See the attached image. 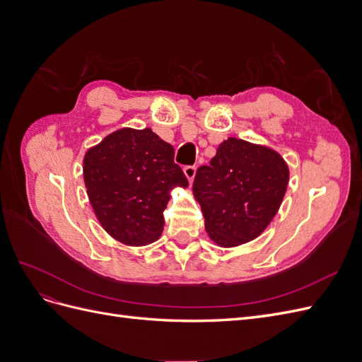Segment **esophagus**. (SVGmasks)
Wrapping results in <instances>:
<instances>
[{"label": "esophagus", "mask_w": 362, "mask_h": 362, "mask_svg": "<svg viewBox=\"0 0 362 362\" xmlns=\"http://www.w3.org/2000/svg\"><path fill=\"white\" fill-rule=\"evenodd\" d=\"M184 173H185V177H187V180L192 182L193 178H194V175H196V166H194V164H190V166H185L184 168Z\"/></svg>", "instance_id": "obj_1"}]
</instances>
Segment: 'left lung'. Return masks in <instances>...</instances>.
<instances>
[{
  "instance_id": "left-lung-1",
  "label": "left lung",
  "mask_w": 362,
  "mask_h": 362,
  "mask_svg": "<svg viewBox=\"0 0 362 362\" xmlns=\"http://www.w3.org/2000/svg\"><path fill=\"white\" fill-rule=\"evenodd\" d=\"M287 184L288 168L278 152L229 137L193 182L208 235L223 247L254 240L275 217Z\"/></svg>"
}]
</instances>
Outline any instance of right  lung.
Returning <instances> with one entry per match:
<instances>
[{
  "label": "right lung",
  "mask_w": 362,
  "mask_h": 362,
  "mask_svg": "<svg viewBox=\"0 0 362 362\" xmlns=\"http://www.w3.org/2000/svg\"><path fill=\"white\" fill-rule=\"evenodd\" d=\"M172 145L149 128H124L107 136L84 157V182L105 231L127 245L156 242L164 226L168 190L187 187Z\"/></svg>",
  "instance_id": "obj_1"
}]
</instances>
